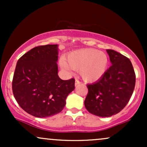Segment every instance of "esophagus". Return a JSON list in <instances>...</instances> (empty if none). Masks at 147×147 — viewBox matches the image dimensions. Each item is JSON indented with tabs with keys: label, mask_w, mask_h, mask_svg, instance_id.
<instances>
[{
	"label": "esophagus",
	"mask_w": 147,
	"mask_h": 147,
	"mask_svg": "<svg viewBox=\"0 0 147 147\" xmlns=\"http://www.w3.org/2000/svg\"><path fill=\"white\" fill-rule=\"evenodd\" d=\"M81 84V82H79L78 79H75V86H77V85H79V84Z\"/></svg>",
	"instance_id": "1"
}]
</instances>
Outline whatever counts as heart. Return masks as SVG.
Masks as SVG:
<instances>
[{"label":"heart","mask_w":147,"mask_h":147,"mask_svg":"<svg viewBox=\"0 0 147 147\" xmlns=\"http://www.w3.org/2000/svg\"><path fill=\"white\" fill-rule=\"evenodd\" d=\"M66 63L72 69L79 70V75L84 81L93 82L102 78L105 74L109 58L104 52L98 50L85 48L69 53L66 57ZM67 64L65 62L61 63L64 68H68Z\"/></svg>","instance_id":"obj_1"}]
</instances>
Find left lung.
<instances>
[{"mask_svg":"<svg viewBox=\"0 0 147 147\" xmlns=\"http://www.w3.org/2000/svg\"><path fill=\"white\" fill-rule=\"evenodd\" d=\"M112 63L95 83L88 84L86 109L99 117H111L120 112L129 102L136 74L129 58L113 50H106Z\"/></svg>","mask_w":147,"mask_h":147,"instance_id":"1","label":"left lung"}]
</instances>
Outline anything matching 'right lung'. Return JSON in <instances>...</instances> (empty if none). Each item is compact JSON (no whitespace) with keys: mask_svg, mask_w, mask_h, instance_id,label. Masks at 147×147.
Here are the masks:
<instances>
[{"mask_svg":"<svg viewBox=\"0 0 147 147\" xmlns=\"http://www.w3.org/2000/svg\"><path fill=\"white\" fill-rule=\"evenodd\" d=\"M58 45H39L23 55L16 63L12 91L25 112L48 117L63 110L68 95L75 89V79L58 75Z\"/></svg>","mask_w":147,"mask_h":147,"instance_id":"right-lung-1","label":"right lung"}]
</instances>
